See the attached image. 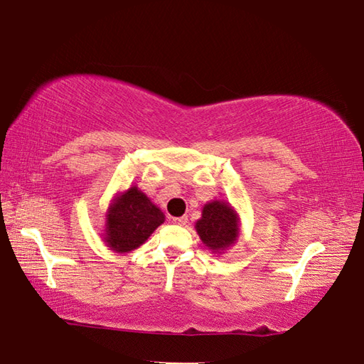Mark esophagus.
I'll list each match as a JSON object with an SVG mask.
<instances>
[{
	"label": "esophagus",
	"mask_w": 364,
	"mask_h": 364,
	"mask_svg": "<svg viewBox=\"0 0 364 364\" xmlns=\"http://www.w3.org/2000/svg\"><path fill=\"white\" fill-rule=\"evenodd\" d=\"M173 223L179 225V226H185L188 223V217L187 215H182V217H174L173 218Z\"/></svg>",
	"instance_id": "34e87169"
}]
</instances>
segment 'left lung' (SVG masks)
Instances as JSON below:
<instances>
[{
  "mask_svg": "<svg viewBox=\"0 0 364 364\" xmlns=\"http://www.w3.org/2000/svg\"><path fill=\"white\" fill-rule=\"evenodd\" d=\"M198 236L212 253L222 255L237 242L241 218L230 203L212 200L204 204L201 218L195 223Z\"/></svg>",
  "mask_w": 364,
  "mask_h": 364,
  "instance_id": "1",
  "label": "left lung"
}]
</instances>
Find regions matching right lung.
Listing matches in <instances>:
<instances>
[{"instance_id": "right-lung-1", "label": "right lung", "mask_w": 364, "mask_h": 364, "mask_svg": "<svg viewBox=\"0 0 364 364\" xmlns=\"http://www.w3.org/2000/svg\"><path fill=\"white\" fill-rule=\"evenodd\" d=\"M164 222L159 205L136 185L115 193L109 203L102 241L112 252L128 253L138 249Z\"/></svg>"}]
</instances>
